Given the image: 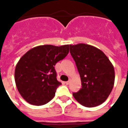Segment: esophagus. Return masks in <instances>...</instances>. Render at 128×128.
I'll list each match as a JSON object with an SVG mask.
<instances>
[{"instance_id": "34e87169", "label": "esophagus", "mask_w": 128, "mask_h": 128, "mask_svg": "<svg viewBox=\"0 0 128 128\" xmlns=\"http://www.w3.org/2000/svg\"><path fill=\"white\" fill-rule=\"evenodd\" d=\"M65 84H66V85H68V84H70V81H67V82H65Z\"/></svg>"}]
</instances>
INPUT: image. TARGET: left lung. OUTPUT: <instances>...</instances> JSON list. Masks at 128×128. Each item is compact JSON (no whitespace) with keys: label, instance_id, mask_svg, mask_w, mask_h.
Masks as SVG:
<instances>
[{"label":"left lung","instance_id":"obj_1","mask_svg":"<svg viewBox=\"0 0 128 128\" xmlns=\"http://www.w3.org/2000/svg\"><path fill=\"white\" fill-rule=\"evenodd\" d=\"M70 52L80 74L82 88L73 96L88 108L104 103L114 85L113 64L101 50L89 44L70 45Z\"/></svg>","mask_w":128,"mask_h":128}]
</instances>
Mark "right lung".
I'll return each mask as SVG.
<instances>
[{
	"mask_svg": "<svg viewBox=\"0 0 128 128\" xmlns=\"http://www.w3.org/2000/svg\"><path fill=\"white\" fill-rule=\"evenodd\" d=\"M69 45H41L25 53L16 64V86L21 96L32 105L46 104L54 97L62 84L56 78L54 66L69 52Z\"/></svg>",
	"mask_w": 128,
	"mask_h": 128,
	"instance_id": "add662e5",
	"label": "right lung"
}]
</instances>
